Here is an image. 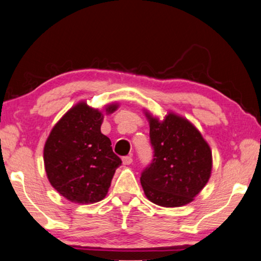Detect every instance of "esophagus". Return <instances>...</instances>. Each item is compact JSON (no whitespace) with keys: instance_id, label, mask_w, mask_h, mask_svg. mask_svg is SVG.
Returning <instances> with one entry per match:
<instances>
[{"instance_id":"obj_1","label":"esophagus","mask_w":261,"mask_h":261,"mask_svg":"<svg viewBox=\"0 0 261 261\" xmlns=\"http://www.w3.org/2000/svg\"><path fill=\"white\" fill-rule=\"evenodd\" d=\"M132 162H133V159H132V156H125V158H122L123 166H129Z\"/></svg>"}]
</instances>
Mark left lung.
Listing matches in <instances>:
<instances>
[{"label":"left lung","instance_id":"8db88e82","mask_svg":"<svg viewBox=\"0 0 261 261\" xmlns=\"http://www.w3.org/2000/svg\"><path fill=\"white\" fill-rule=\"evenodd\" d=\"M153 161L141 174L144 195L158 205L182 206L205 187L211 175L209 144L191 122L169 113L160 121L149 113Z\"/></svg>","mask_w":261,"mask_h":261}]
</instances>
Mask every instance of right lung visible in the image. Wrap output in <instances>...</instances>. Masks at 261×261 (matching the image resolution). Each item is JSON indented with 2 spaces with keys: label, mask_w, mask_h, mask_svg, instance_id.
Instances as JSON below:
<instances>
[{
  "label": "right lung",
  "mask_w": 261,
  "mask_h": 261,
  "mask_svg": "<svg viewBox=\"0 0 261 261\" xmlns=\"http://www.w3.org/2000/svg\"><path fill=\"white\" fill-rule=\"evenodd\" d=\"M118 103L106 107L113 113ZM101 112L79 102L56 123L44 146V166L51 186L73 203L105 198L121 160L100 130Z\"/></svg>",
  "instance_id": "add662e5"
}]
</instances>
